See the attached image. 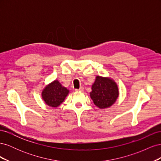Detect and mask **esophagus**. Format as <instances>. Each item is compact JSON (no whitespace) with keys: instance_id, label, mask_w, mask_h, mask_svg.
Returning <instances> with one entry per match:
<instances>
[{"instance_id":"obj_1","label":"esophagus","mask_w":161,"mask_h":161,"mask_svg":"<svg viewBox=\"0 0 161 161\" xmlns=\"http://www.w3.org/2000/svg\"><path fill=\"white\" fill-rule=\"evenodd\" d=\"M84 90V88L82 86H81V87H80V88L79 89H75V91H82Z\"/></svg>"}]
</instances>
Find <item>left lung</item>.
Instances as JSON below:
<instances>
[{
    "mask_svg": "<svg viewBox=\"0 0 161 161\" xmlns=\"http://www.w3.org/2000/svg\"><path fill=\"white\" fill-rule=\"evenodd\" d=\"M91 89V98L94 104L100 109L109 108L115 103L119 95L118 85L108 77L97 76Z\"/></svg>",
    "mask_w": 161,
    "mask_h": 161,
    "instance_id": "left-lung-1",
    "label": "left lung"
}]
</instances>
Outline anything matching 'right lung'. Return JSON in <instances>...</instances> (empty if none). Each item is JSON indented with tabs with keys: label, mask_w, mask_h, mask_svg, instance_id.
Listing matches in <instances>:
<instances>
[{
	"label": "right lung",
	"mask_w": 161,
	"mask_h": 161,
	"mask_svg": "<svg viewBox=\"0 0 161 161\" xmlns=\"http://www.w3.org/2000/svg\"><path fill=\"white\" fill-rule=\"evenodd\" d=\"M69 91L62 86L58 80H54L45 87L42 91V98L45 103L50 107L57 108L69 94Z\"/></svg>",
	"instance_id": "right-lung-1"
}]
</instances>
